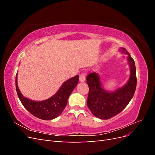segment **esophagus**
Wrapping results in <instances>:
<instances>
[{
	"label": "esophagus",
	"mask_w": 155,
	"mask_h": 155,
	"mask_svg": "<svg viewBox=\"0 0 155 155\" xmlns=\"http://www.w3.org/2000/svg\"><path fill=\"white\" fill-rule=\"evenodd\" d=\"M85 76H86V74L85 73H82L80 75V76H79V81H81V82L85 81V79H86Z\"/></svg>",
	"instance_id": "obj_1"
}]
</instances>
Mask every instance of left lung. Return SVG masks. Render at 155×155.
<instances>
[{"mask_svg":"<svg viewBox=\"0 0 155 155\" xmlns=\"http://www.w3.org/2000/svg\"><path fill=\"white\" fill-rule=\"evenodd\" d=\"M120 50L127 54L130 69L129 81L124 86L113 92H109L102 87L97 73L92 72L87 76L89 87L88 107L94 115L101 120L110 119L122 111L133 98L137 87V79L134 60L126 49L121 48Z\"/></svg>","mask_w":155,"mask_h":155,"instance_id":"obj_1","label":"left lung"}]
</instances>
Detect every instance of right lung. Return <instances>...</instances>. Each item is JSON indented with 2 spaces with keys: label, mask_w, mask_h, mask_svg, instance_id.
I'll list each match as a JSON object with an SVG mask.
<instances>
[{
  "label": "right lung",
  "mask_w": 155,
  "mask_h": 155,
  "mask_svg": "<svg viewBox=\"0 0 155 155\" xmlns=\"http://www.w3.org/2000/svg\"><path fill=\"white\" fill-rule=\"evenodd\" d=\"M79 81V76L70 78L63 83L55 94L48 99L35 101L23 96L17 85V74L15 79L16 91L22 105L31 114L39 119L49 120L58 117L67 106L68 99Z\"/></svg>",
  "instance_id": "1"
}]
</instances>
